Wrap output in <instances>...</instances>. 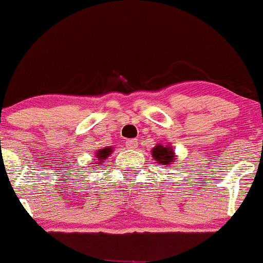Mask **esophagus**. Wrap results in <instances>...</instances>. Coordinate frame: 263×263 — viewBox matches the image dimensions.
I'll use <instances>...</instances> for the list:
<instances>
[{
    "instance_id": "obj_1",
    "label": "esophagus",
    "mask_w": 263,
    "mask_h": 263,
    "mask_svg": "<svg viewBox=\"0 0 263 263\" xmlns=\"http://www.w3.org/2000/svg\"><path fill=\"white\" fill-rule=\"evenodd\" d=\"M126 146H127V148L129 149H135L138 147V141L137 140H128L126 142Z\"/></svg>"
}]
</instances>
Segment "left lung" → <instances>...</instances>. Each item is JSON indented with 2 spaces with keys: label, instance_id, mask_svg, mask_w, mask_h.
Wrapping results in <instances>:
<instances>
[{
  "label": "left lung",
  "instance_id": "obj_1",
  "mask_svg": "<svg viewBox=\"0 0 263 263\" xmlns=\"http://www.w3.org/2000/svg\"><path fill=\"white\" fill-rule=\"evenodd\" d=\"M173 151L171 147H163V146H156L152 151V156L155 157L156 161L161 164L168 165L171 162H174V155Z\"/></svg>",
  "mask_w": 263,
  "mask_h": 263
}]
</instances>
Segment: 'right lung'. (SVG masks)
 I'll list each match as a JSON object with an SVG mask.
<instances>
[{
	"label": "right lung",
	"instance_id": "1",
	"mask_svg": "<svg viewBox=\"0 0 263 263\" xmlns=\"http://www.w3.org/2000/svg\"><path fill=\"white\" fill-rule=\"evenodd\" d=\"M111 152H112V151H111V147H107V148H102L100 151H98V152L95 153V156H96V158L100 161V163H104L105 158H106V157L110 155Z\"/></svg>",
	"mask_w": 263,
	"mask_h": 263
}]
</instances>
